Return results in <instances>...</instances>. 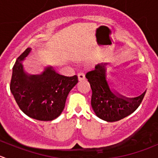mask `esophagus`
Returning <instances> with one entry per match:
<instances>
[{
  "mask_svg": "<svg viewBox=\"0 0 158 158\" xmlns=\"http://www.w3.org/2000/svg\"><path fill=\"white\" fill-rule=\"evenodd\" d=\"M85 75L83 73H80L78 74V80L79 81H82V80H85Z\"/></svg>",
  "mask_w": 158,
  "mask_h": 158,
  "instance_id": "1",
  "label": "esophagus"
}]
</instances>
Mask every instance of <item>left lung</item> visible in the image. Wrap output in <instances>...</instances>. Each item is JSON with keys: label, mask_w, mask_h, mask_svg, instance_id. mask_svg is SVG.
<instances>
[{"label": "left lung", "mask_w": 158, "mask_h": 158, "mask_svg": "<svg viewBox=\"0 0 158 158\" xmlns=\"http://www.w3.org/2000/svg\"><path fill=\"white\" fill-rule=\"evenodd\" d=\"M110 63H100L85 77L91 85V105L96 116L107 122H115L134 113L141 103L146 90L140 96L128 98L113 89L107 79V67Z\"/></svg>", "instance_id": "1"}]
</instances>
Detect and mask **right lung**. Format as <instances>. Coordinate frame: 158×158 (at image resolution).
<instances>
[{"label": "right lung", "mask_w": 158, "mask_h": 158, "mask_svg": "<svg viewBox=\"0 0 158 158\" xmlns=\"http://www.w3.org/2000/svg\"><path fill=\"white\" fill-rule=\"evenodd\" d=\"M31 51V48H27L14 65L10 92L27 116L42 121L53 120L63 111L67 96L77 84L78 78L59 75L51 65L45 67L41 74H28L23 62Z\"/></svg>", "instance_id": "right-lung-1"}]
</instances>
